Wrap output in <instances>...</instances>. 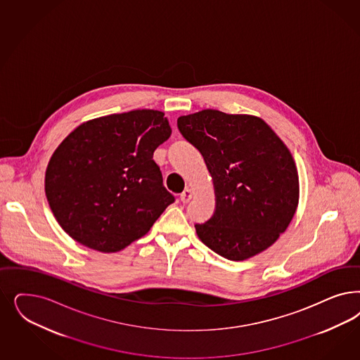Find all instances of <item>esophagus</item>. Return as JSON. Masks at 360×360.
Instances as JSON below:
<instances>
[{"instance_id": "1", "label": "esophagus", "mask_w": 360, "mask_h": 360, "mask_svg": "<svg viewBox=\"0 0 360 360\" xmlns=\"http://www.w3.org/2000/svg\"><path fill=\"white\" fill-rule=\"evenodd\" d=\"M191 198H192V191L186 188V191L180 195V200H181V202H183V204H186V202H189V201H191Z\"/></svg>"}]
</instances>
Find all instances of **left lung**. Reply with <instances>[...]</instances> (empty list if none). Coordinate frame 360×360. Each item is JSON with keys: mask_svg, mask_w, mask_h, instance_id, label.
<instances>
[{"mask_svg": "<svg viewBox=\"0 0 360 360\" xmlns=\"http://www.w3.org/2000/svg\"><path fill=\"white\" fill-rule=\"evenodd\" d=\"M177 127L202 155L214 184L216 209L195 225L198 238L231 261L274 244L300 198L297 167L283 141L259 117L217 110L180 116Z\"/></svg>", "mask_w": 360, "mask_h": 360, "instance_id": "obj_1", "label": "left lung"}]
</instances>
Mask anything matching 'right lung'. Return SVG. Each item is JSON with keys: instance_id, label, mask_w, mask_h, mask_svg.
Returning a JSON list of instances; mask_svg holds the SVG:
<instances>
[{"instance_id": "obj_1", "label": "right lung", "mask_w": 360, "mask_h": 360, "mask_svg": "<svg viewBox=\"0 0 360 360\" xmlns=\"http://www.w3.org/2000/svg\"><path fill=\"white\" fill-rule=\"evenodd\" d=\"M164 114L135 110L75 128L53 153L45 192L62 229L114 253L139 240L174 201L153 152L171 136Z\"/></svg>"}]
</instances>
